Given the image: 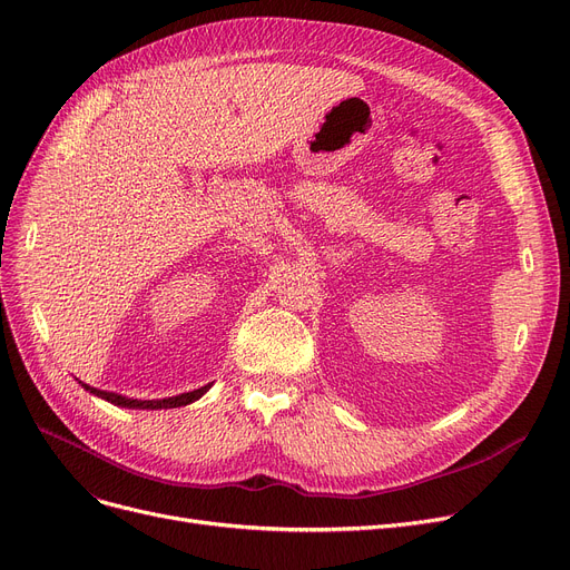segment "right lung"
Listing matches in <instances>:
<instances>
[{
    "label": "right lung",
    "mask_w": 570,
    "mask_h": 570,
    "mask_svg": "<svg viewBox=\"0 0 570 570\" xmlns=\"http://www.w3.org/2000/svg\"><path fill=\"white\" fill-rule=\"evenodd\" d=\"M80 385H83L88 392H92V394L106 399V401H111V403H116V405H122V409H148V411H157V409H178V405H187V403L197 401V399L210 387V385H204V387H199V390H195V392H187V394H178V396H169V399H159V401H141V399H127V396L116 394V392L95 390V387H90V385H86V383H80Z\"/></svg>",
    "instance_id": "right-lung-1"
}]
</instances>
